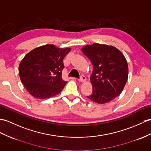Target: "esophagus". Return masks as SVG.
<instances>
[{
    "label": "esophagus",
    "mask_w": 151,
    "mask_h": 151,
    "mask_svg": "<svg viewBox=\"0 0 151 151\" xmlns=\"http://www.w3.org/2000/svg\"><path fill=\"white\" fill-rule=\"evenodd\" d=\"M86 78L85 76H82L81 77V78L78 79V81L79 82H81V83H84V82H86Z\"/></svg>",
    "instance_id": "obj_1"
}]
</instances>
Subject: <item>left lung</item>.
I'll return each instance as SVG.
<instances>
[{
  "instance_id": "obj_1",
  "label": "left lung",
  "mask_w": 151,
  "mask_h": 151,
  "mask_svg": "<svg viewBox=\"0 0 151 151\" xmlns=\"http://www.w3.org/2000/svg\"><path fill=\"white\" fill-rule=\"evenodd\" d=\"M81 51L93 65V93L87 97L100 104L111 101L122 93L128 79L126 58L116 47L106 44L86 45Z\"/></svg>"
}]
</instances>
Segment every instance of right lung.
Masks as SVG:
<instances>
[{"instance_id":"add662e5","label":"right lung","mask_w":151,"mask_h":151,"mask_svg":"<svg viewBox=\"0 0 151 151\" xmlns=\"http://www.w3.org/2000/svg\"><path fill=\"white\" fill-rule=\"evenodd\" d=\"M71 48L47 44L35 48L20 61L18 72L22 83L32 97L38 99L55 96L67 81L62 79L63 60Z\"/></svg>"}]
</instances>
